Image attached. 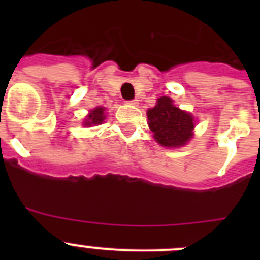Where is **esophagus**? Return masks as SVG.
Listing matches in <instances>:
<instances>
[{"label": "esophagus", "instance_id": "obj_1", "mask_svg": "<svg viewBox=\"0 0 260 260\" xmlns=\"http://www.w3.org/2000/svg\"><path fill=\"white\" fill-rule=\"evenodd\" d=\"M128 104H132V105H137V100H132V102H128Z\"/></svg>", "mask_w": 260, "mask_h": 260}]
</instances>
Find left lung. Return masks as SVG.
I'll use <instances>...</instances> for the list:
<instances>
[{
    "instance_id": "obj_1",
    "label": "left lung",
    "mask_w": 260,
    "mask_h": 260,
    "mask_svg": "<svg viewBox=\"0 0 260 260\" xmlns=\"http://www.w3.org/2000/svg\"><path fill=\"white\" fill-rule=\"evenodd\" d=\"M147 117L153 138L161 146H183L192 137L194 119L191 114L174 107L167 96L157 99V104L148 109Z\"/></svg>"
}]
</instances>
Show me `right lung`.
<instances>
[{
	"instance_id": "add662e5",
	"label": "right lung",
	"mask_w": 260,
	"mask_h": 260,
	"mask_svg": "<svg viewBox=\"0 0 260 260\" xmlns=\"http://www.w3.org/2000/svg\"><path fill=\"white\" fill-rule=\"evenodd\" d=\"M105 119L104 116V108H96V109L91 110L88 118L86 119L84 125L86 126H92V125H99L102 123Z\"/></svg>"
}]
</instances>
